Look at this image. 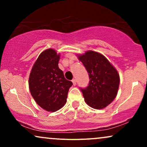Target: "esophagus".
<instances>
[{"label":"esophagus","instance_id":"obj_1","mask_svg":"<svg viewBox=\"0 0 147 147\" xmlns=\"http://www.w3.org/2000/svg\"><path fill=\"white\" fill-rule=\"evenodd\" d=\"M72 81V82H73V84H74V86H76V79H73L71 80Z\"/></svg>","mask_w":147,"mask_h":147}]
</instances>
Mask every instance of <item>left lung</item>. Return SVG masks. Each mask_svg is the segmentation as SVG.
<instances>
[{"mask_svg":"<svg viewBox=\"0 0 147 147\" xmlns=\"http://www.w3.org/2000/svg\"><path fill=\"white\" fill-rule=\"evenodd\" d=\"M78 57L90 79L87 87L80 88L84 100L90 107L104 108L117 95L120 84L118 71L104 55L97 52L88 51Z\"/></svg>","mask_w":147,"mask_h":147,"instance_id":"left-lung-1","label":"left lung"}]
</instances>
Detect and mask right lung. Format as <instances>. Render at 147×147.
<instances>
[{"mask_svg":"<svg viewBox=\"0 0 147 147\" xmlns=\"http://www.w3.org/2000/svg\"><path fill=\"white\" fill-rule=\"evenodd\" d=\"M59 59V54L55 50H45L38 57L29 76L32 96L38 105L49 112H55L63 107L69 88L73 85L58 67Z\"/></svg>","mask_w":147,"mask_h":147,"instance_id":"right-lung-1","label":"right lung"}]
</instances>
